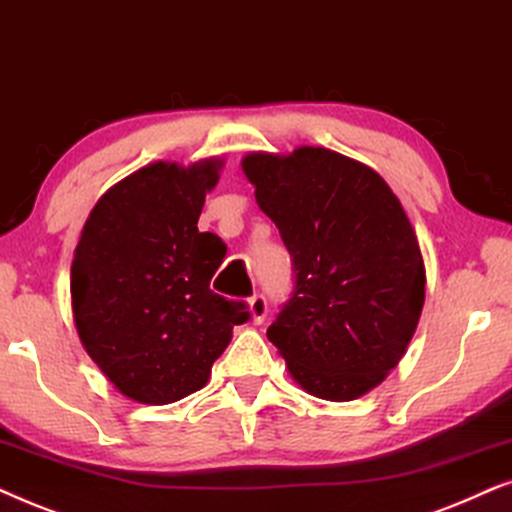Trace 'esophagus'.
<instances>
[{
    "label": "esophagus",
    "mask_w": 512,
    "mask_h": 512,
    "mask_svg": "<svg viewBox=\"0 0 512 512\" xmlns=\"http://www.w3.org/2000/svg\"><path fill=\"white\" fill-rule=\"evenodd\" d=\"M248 306H250V320H252V323L262 325L264 320H267V313H269L267 297H264L262 292H257V295H252L248 299Z\"/></svg>",
    "instance_id": "obj_1"
}]
</instances>
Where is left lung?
<instances>
[{"mask_svg": "<svg viewBox=\"0 0 512 512\" xmlns=\"http://www.w3.org/2000/svg\"><path fill=\"white\" fill-rule=\"evenodd\" d=\"M243 173L295 271L269 342L316 398L344 403L372 391L403 358L426 295L398 196L372 168L325 147L248 154Z\"/></svg>", "mask_w": 512, "mask_h": 512, "instance_id": "1", "label": "left lung"}]
</instances>
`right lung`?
I'll list each match as a JSON object with an SVG mask.
<instances>
[{"label": "right lung", "mask_w": 512, "mask_h": 512, "mask_svg": "<svg viewBox=\"0 0 512 512\" xmlns=\"http://www.w3.org/2000/svg\"><path fill=\"white\" fill-rule=\"evenodd\" d=\"M222 161L149 163L117 182L88 215L72 262L81 344L128 398L166 405L206 386L245 302L215 295L227 245L199 231Z\"/></svg>", "instance_id": "obj_1"}]
</instances>
